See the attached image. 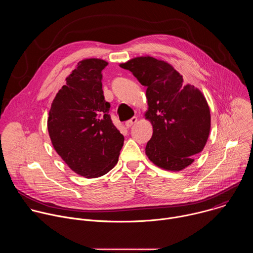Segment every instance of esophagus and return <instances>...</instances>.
Returning a JSON list of instances; mask_svg holds the SVG:
<instances>
[{
    "label": "esophagus",
    "mask_w": 253,
    "mask_h": 253,
    "mask_svg": "<svg viewBox=\"0 0 253 253\" xmlns=\"http://www.w3.org/2000/svg\"><path fill=\"white\" fill-rule=\"evenodd\" d=\"M138 121V119H137V117H133V118H131L130 120H128V121H126V123H125V126L127 127V128H130L131 126H133L136 122Z\"/></svg>",
    "instance_id": "1"
}]
</instances>
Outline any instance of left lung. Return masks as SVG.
I'll return each instance as SVG.
<instances>
[{
	"label": "left lung",
	"instance_id": "8db88e82",
	"mask_svg": "<svg viewBox=\"0 0 253 253\" xmlns=\"http://www.w3.org/2000/svg\"><path fill=\"white\" fill-rule=\"evenodd\" d=\"M120 67L147 87L148 110L144 116L153 126L145 148L149 160L168 171L191 165L210 132V110L202 92L184 85L182 75L172 65L150 56L133 58Z\"/></svg>",
	"mask_w": 253,
	"mask_h": 253
}]
</instances>
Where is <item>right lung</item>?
I'll list each match as a JSON object with an SVG mask.
<instances>
[{"label":"right lung","mask_w":253,"mask_h":253,"mask_svg":"<svg viewBox=\"0 0 253 253\" xmlns=\"http://www.w3.org/2000/svg\"><path fill=\"white\" fill-rule=\"evenodd\" d=\"M107 65L97 58L80 61L49 111L47 125L54 149L71 170L85 178L109 172L124 143L108 114L110 103L102 90V70Z\"/></svg>","instance_id":"right-lung-1"}]
</instances>
